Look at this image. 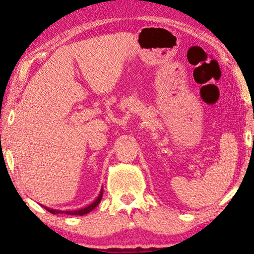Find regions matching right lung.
<instances>
[{"label": "right lung", "mask_w": 254, "mask_h": 254, "mask_svg": "<svg viewBox=\"0 0 254 254\" xmlns=\"http://www.w3.org/2000/svg\"><path fill=\"white\" fill-rule=\"evenodd\" d=\"M102 197H103V189L100 190L99 195L97 196V199L93 201L92 203H90L89 206H86L84 208H81V209H77V210H65V211H64V210H60V209H52V208H48V207H44V206L43 207L47 211H50L51 214H54V215H57V214H67V215H79V216H82V215L88 214L91 210L95 209V208L99 204L100 200H102Z\"/></svg>", "instance_id": "right-lung-1"}]
</instances>
